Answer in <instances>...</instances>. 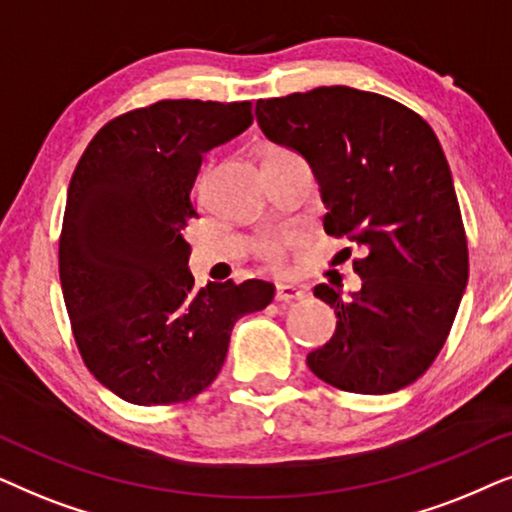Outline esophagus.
Returning a JSON list of instances; mask_svg holds the SVG:
<instances>
[{"label":"esophagus","mask_w":512,"mask_h":512,"mask_svg":"<svg viewBox=\"0 0 512 512\" xmlns=\"http://www.w3.org/2000/svg\"><path fill=\"white\" fill-rule=\"evenodd\" d=\"M306 292L292 283H278L276 285V302H295V299H302Z\"/></svg>","instance_id":"1"}]
</instances>
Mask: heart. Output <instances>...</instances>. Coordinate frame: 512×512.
Listing matches in <instances>:
<instances>
[{
  "label": "heart",
  "instance_id": "obj_1",
  "mask_svg": "<svg viewBox=\"0 0 512 512\" xmlns=\"http://www.w3.org/2000/svg\"><path fill=\"white\" fill-rule=\"evenodd\" d=\"M274 152H288V149H281V147H271L267 154H274ZM285 243H288V238L283 234H271V236H264L260 241L255 243V252L260 260H264L271 267H278L283 260V250H285Z\"/></svg>",
  "mask_w": 512,
  "mask_h": 512
}]
</instances>
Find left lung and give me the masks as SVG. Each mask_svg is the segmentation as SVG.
<instances>
[{"instance_id": "left-lung-1", "label": "left lung", "mask_w": 512, "mask_h": 512, "mask_svg": "<svg viewBox=\"0 0 512 512\" xmlns=\"http://www.w3.org/2000/svg\"><path fill=\"white\" fill-rule=\"evenodd\" d=\"M255 117L271 142L309 161L327 234L365 250L353 260L363 285L349 299L313 288L335 309L337 330L306 356L309 370L367 395L417 381L445 346L468 283L466 231L433 128L410 107L349 86L257 100Z\"/></svg>"}]
</instances>
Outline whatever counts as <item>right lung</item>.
Returning a JSON list of instances; mask_svg holds the SVG:
<instances>
[{
  "instance_id": "right-lung-1",
  "label": "right lung",
  "mask_w": 512,
  "mask_h": 512,
  "mask_svg": "<svg viewBox=\"0 0 512 512\" xmlns=\"http://www.w3.org/2000/svg\"><path fill=\"white\" fill-rule=\"evenodd\" d=\"M245 102L159 100L112 119L74 168L60 231V285L81 358L133 405L185 403L213 384L234 323L262 311L267 281L194 290L189 199L208 149L252 124Z\"/></svg>"
}]
</instances>
